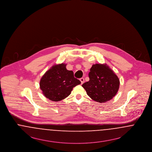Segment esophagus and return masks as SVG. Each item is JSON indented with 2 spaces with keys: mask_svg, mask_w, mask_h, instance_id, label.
Segmentation results:
<instances>
[{
  "mask_svg": "<svg viewBox=\"0 0 152 152\" xmlns=\"http://www.w3.org/2000/svg\"><path fill=\"white\" fill-rule=\"evenodd\" d=\"M80 81H81V84H83L84 83V79L82 77V78H81V79H80Z\"/></svg>",
  "mask_w": 152,
  "mask_h": 152,
  "instance_id": "esophagus-1",
  "label": "esophagus"
}]
</instances>
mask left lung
I'll list each match as a JSON object with an SVG mask.
<instances>
[{
  "instance_id": "left-lung-1",
  "label": "left lung",
  "mask_w": 152,
  "mask_h": 152,
  "mask_svg": "<svg viewBox=\"0 0 152 152\" xmlns=\"http://www.w3.org/2000/svg\"><path fill=\"white\" fill-rule=\"evenodd\" d=\"M89 80L82 85L87 94L98 102H105L117 94L120 80L107 64L92 65L89 73Z\"/></svg>"
}]
</instances>
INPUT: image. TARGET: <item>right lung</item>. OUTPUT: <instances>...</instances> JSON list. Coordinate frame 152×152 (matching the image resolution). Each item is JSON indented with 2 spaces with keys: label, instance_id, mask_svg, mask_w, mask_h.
Instances as JSON below:
<instances>
[{
  "label": "right lung",
  "instance_id": "right-lung-1",
  "mask_svg": "<svg viewBox=\"0 0 152 152\" xmlns=\"http://www.w3.org/2000/svg\"><path fill=\"white\" fill-rule=\"evenodd\" d=\"M66 64H55L45 73L40 81V88L44 96L52 101H59L71 94L73 88L81 84L74 77L72 71L66 68Z\"/></svg>",
  "mask_w": 152,
  "mask_h": 152
}]
</instances>
